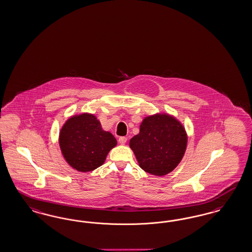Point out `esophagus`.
<instances>
[{
    "label": "esophagus",
    "instance_id": "1",
    "mask_svg": "<svg viewBox=\"0 0 252 252\" xmlns=\"http://www.w3.org/2000/svg\"><path fill=\"white\" fill-rule=\"evenodd\" d=\"M126 140H127L126 137H120V138L118 139V141H119L120 144H125V143L126 142Z\"/></svg>",
    "mask_w": 252,
    "mask_h": 252
}]
</instances>
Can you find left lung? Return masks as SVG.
Masks as SVG:
<instances>
[{
    "label": "left lung",
    "instance_id": "8db88e82",
    "mask_svg": "<svg viewBox=\"0 0 252 252\" xmlns=\"http://www.w3.org/2000/svg\"><path fill=\"white\" fill-rule=\"evenodd\" d=\"M129 145L144 171L164 176L183 159L187 136L180 122L169 115L157 114L143 120Z\"/></svg>",
    "mask_w": 252,
    "mask_h": 252
}]
</instances>
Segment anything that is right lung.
<instances>
[{
	"label": "right lung",
	"mask_w": 252,
	"mask_h": 252,
	"mask_svg": "<svg viewBox=\"0 0 252 252\" xmlns=\"http://www.w3.org/2000/svg\"><path fill=\"white\" fill-rule=\"evenodd\" d=\"M117 144L110 132L101 128L92 114L72 116L60 134L61 152L66 161L78 171H92L104 163L108 153Z\"/></svg>",
	"instance_id": "right-lung-1"
}]
</instances>
